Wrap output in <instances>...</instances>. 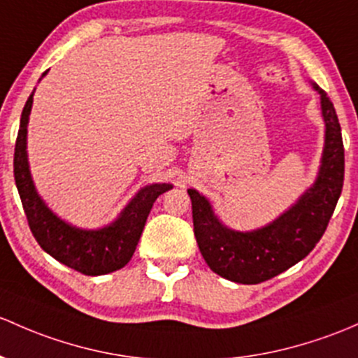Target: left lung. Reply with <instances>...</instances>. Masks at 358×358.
Wrapping results in <instances>:
<instances>
[{
	"instance_id": "1",
	"label": "left lung",
	"mask_w": 358,
	"mask_h": 358,
	"mask_svg": "<svg viewBox=\"0 0 358 358\" xmlns=\"http://www.w3.org/2000/svg\"><path fill=\"white\" fill-rule=\"evenodd\" d=\"M324 120V149L315 182L299 201L266 227L238 231L221 223L208 199L189 189L197 245L221 278L257 285L295 266L310 254L326 231L343 189L345 149L341 127L328 94L317 85Z\"/></svg>"
}]
</instances>
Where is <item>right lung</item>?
I'll use <instances>...</instances> for the list:
<instances>
[{"label": "right lung", "mask_w": 358, "mask_h": 358, "mask_svg": "<svg viewBox=\"0 0 358 358\" xmlns=\"http://www.w3.org/2000/svg\"><path fill=\"white\" fill-rule=\"evenodd\" d=\"M46 73H43V77ZM36 90V89H34ZM34 90L25 103L15 144L13 175L27 216L30 231L44 252L62 264L87 276H101L129 264L137 248L142 229L161 194L173 189L171 183H150L142 187L122 209L115 221L103 228L84 229L66 223L48 208L34 185L27 156V127L34 103Z\"/></svg>", "instance_id": "obj_1"}]
</instances>
